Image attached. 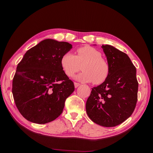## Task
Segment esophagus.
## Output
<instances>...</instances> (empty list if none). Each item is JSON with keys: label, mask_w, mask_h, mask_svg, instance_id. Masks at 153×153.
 Returning <instances> with one entry per match:
<instances>
[{"label": "esophagus", "mask_w": 153, "mask_h": 153, "mask_svg": "<svg viewBox=\"0 0 153 153\" xmlns=\"http://www.w3.org/2000/svg\"><path fill=\"white\" fill-rule=\"evenodd\" d=\"M80 85V83H76V82H74V86H75V87H76V88H77V87H79Z\"/></svg>", "instance_id": "1"}]
</instances>
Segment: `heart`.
<instances>
[{
    "instance_id": "heart-1",
    "label": "heart",
    "mask_w": 153,
    "mask_h": 153,
    "mask_svg": "<svg viewBox=\"0 0 153 153\" xmlns=\"http://www.w3.org/2000/svg\"><path fill=\"white\" fill-rule=\"evenodd\" d=\"M76 53V56L68 52L61 58V66L66 76H73L84 64L83 71L75 76V79L82 82H93L95 84L105 82L109 76L110 68L108 61L102 57L101 53L90 46L79 47Z\"/></svg>"
}]
</instances>
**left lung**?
Wrapping results in <instances>:
<instances>
[{
    "label": "left lung",
    "mask_w": 153,
    "mask_h": 153,
    "mask_svg": "<svg viewBox=\"0 0 153 153\" xmlns=\"http://www.w3.org/2000/svg\"><path fill=\"white\" fill-rule=\"evenodd\" d=\"M110 65V74L92 88L86 112L93 122L104 127L122 123L134 112L137 101L136 68L126 53L109 45H102Z\"/></svg>",
    "instance_id": "left-lung-1"
}]
</instances>
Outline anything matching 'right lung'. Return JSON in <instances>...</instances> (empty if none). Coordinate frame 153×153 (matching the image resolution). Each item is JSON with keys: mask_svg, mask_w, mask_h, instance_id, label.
Wrapping results in <instances>:
<instances>
[{"mask_svg": "<svg viewBox=\"0 0 153 153\" xmlns=\"http://www.w3.org/2000/svg\"><path fill=\"white\" fill-rule=\"evenodd\" d=\"M71 48L67 42L47 39L28 50L18 64L12 91L16 107L28 121L44 124L62 112L75 87L60 60Z\"/></svg>", "mask_w": 153, "mask_h": 153, "instance_id": "obj_1", "label": "right lung"}]
</instances>
